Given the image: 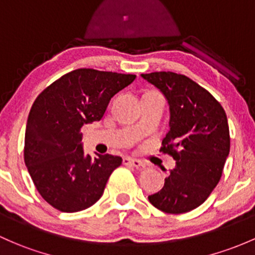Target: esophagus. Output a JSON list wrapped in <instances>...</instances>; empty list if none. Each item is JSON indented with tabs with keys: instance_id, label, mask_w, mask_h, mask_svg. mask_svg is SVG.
<instances>
[{
	"instance_id": "34e87169",
	"label": "esophagus",
	"mask_w": 255,
	"mask_h": 255,
	"mask_svg": "<svg viewBox=\"0 0 255 255\" xmlns=\"http://www.w3.org/2000/svg\"><path fill=\"white\" fill-rule=\"evenodd\" d=\"M123 163L124 165H131V166H135V168H141V166L144 165L143 161H141L139 159H135V158H131V157H125L123 159Z\"/></svg>"
}]
</instances>
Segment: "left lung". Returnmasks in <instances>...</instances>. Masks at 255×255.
<instances>
[{"label": "left lung", "mask_w": 255, "mask_h": 255, "mask_svg": "<svg viewBox=\"0 0 255 255\" xmlns=\"http://www.w3.org/2000/svg\"><path fill=\"white\" fill-rule=\"evenodd\" d=\"M141 76L168 101L170 130L160 152L176 160L164 187L148 199L168 214L191 212L204 203L223 175L230 152L226 113L207 90L187 76L172 72Z\"/></svg>", "instance_id": "obj_1"}]
</instances>
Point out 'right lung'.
Returning <instances> with one entry per match:
<instances>
[{
    "label": "right lung",
    "mask_w": 255,
    "mask_h": 255,
    "mask_svg": "<svg viewBox=\"0 0 255 255\" xmlns=\"http://www.w3.org/2000/svg\"><path fill=\"white\" fill-rule=\"evenodd\" d=\"M136 79L132 74L73 70L37 96L25 128L24 161L35 187L56 209L75 213L102 197L123 159L85 155L81 128L100 122L109 101Z\"/></svg>",
    "instance_id": "obj_1"
}]
</instances>
